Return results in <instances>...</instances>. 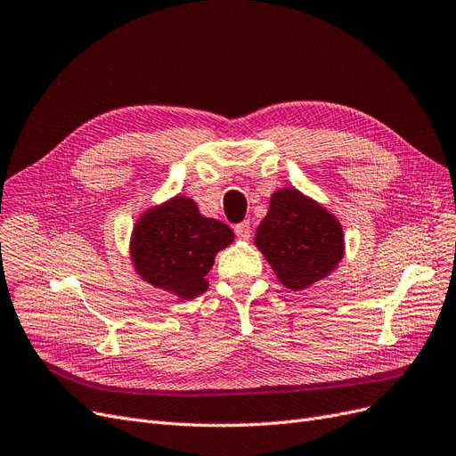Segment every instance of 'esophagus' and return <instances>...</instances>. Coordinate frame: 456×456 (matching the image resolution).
I'll return each instance as SVG.
<instances>
[{"instance_id": "obj_1", "label": "esophagus", "mask_w": 456, "mask_h": 456, "mask_svg": "<svg viewBox=\"0 0 456 456\" xmlns=\"http://www.w3.org/2000/svg\"><path fill=\"white\" fill-rule=\"evenodd\" d=\"M233 232H235V235H238L240 240H248L250 238V223L248 221H243V223H240V224H235V228H233Z\"/></svg>"}]
</instances>
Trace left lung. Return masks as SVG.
Wrapping results in <instances>:
<instances>
[{"label":"left lung","instance_id":"8db88e82","mask_svg":"<svg viewBox=\"0 0 456 456\" xmlns=\"http://www.w3.org/2000/svg\"><path fill=\"white\" fill-rule=\"evenodd\" d=\"M255 245L290 290H304L332 273L345 250L338 218L296 188L273 192Z\"/></svg>","mask_w":456,"mask_h":456}]
</instances>
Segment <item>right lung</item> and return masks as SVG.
Masks as SVG:
<instances>
[{"label": "right lung", "instance_id": "right-lung-1", "mask_svg": "<svg viewBox=\"0 0 456 456\" xmlns=\"http://www.w3.org/2000/svg\"><path fill=\"white\" fill-rule=\"evenodd\" d=\"M232 241L224 223L203 216L191 198L175 196L141 215L130 253L143 281L191 300L208 290L215 256Z\"/></svg>", "mask_w": 456, "mask_h": 456}]
</instances>
